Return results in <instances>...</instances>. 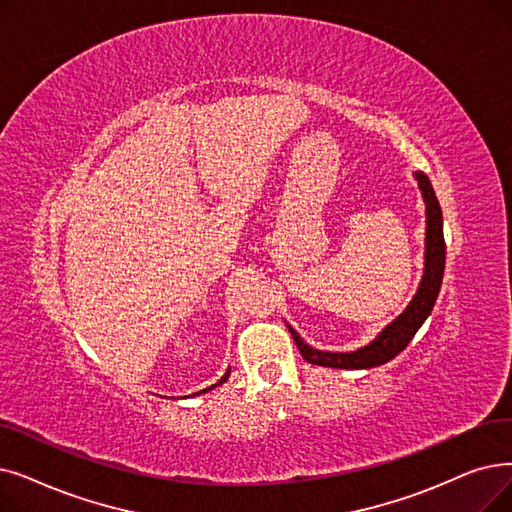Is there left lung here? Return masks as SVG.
Wrapping results in <instances>:
<instances>
[{
    "label": "left lung",
    "mask_w": 512,
    "mask_h": 512,
    "mask_svg": "<svg viewBox=\"0 0 512 512\" xmlns=\"http://www.w3.org/2000/svg\"><path fill=\"white\" fill-rule=\"evenodd\" d=\"M414 180L418 182L422 201H425L427 230H425V268H422V278L418 282L412 301L406 305L402 314H399L395 320H391L368 345L353 351H322V349L311 347L301 339V335L291 324H286L305 362L324 366V368H343V370H366V368L387 364L399 351L406 349V345L414 339L418 328L431 316L433 305L439 295V288H441L443 268H446V240H443L441 207L429 177L422 171H416Z\"/></svg>",
    "instance_id": "8db88e82"
}]
</instances>
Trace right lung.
Instances as JSON below:
<instances>
[{"instance_id":"obj_1","label":"right lung","mask_w":512,"mask_h":512,"mask_svg":"<svg viewBox=\"0 0 512 512\" xmlns=\"http://www.w3.org/2000/svg\"><path fill=\"white\" fill-rule=\"evenodd\" d=\"M230 379V368L226 370V374L224 376H221V379L215 383V385H211V387H207V389H203V391H198V393H194V395H201V393H207V391H211V389H215V387H219V385H224L226 381Z\"/></svg>"}]
</instances>
